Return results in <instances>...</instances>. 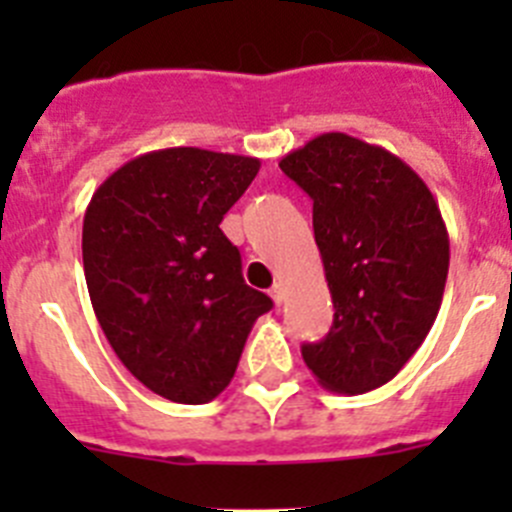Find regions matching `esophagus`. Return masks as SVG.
Wrapping results in <instances>:
<instances>
[{
    "mask_svg": "<svg viewBox=\"0 0 512 512\" xmlns=\"http://www.w3.org/2000/svg\"><path fill=\"white\" fill-rule=\"evenodd\" d=\"M269 292H271V300L277 302V305H282V302H284V284L282 282H274V287H271Z\"/></svg>",
    "mask_w": 512,
    "mask_h": 512,
    "instance_id": "1",
    "label": "esophagus"
}]
</instances>
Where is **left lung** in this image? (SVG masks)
<instances>
[{
  "mask_svg": "<svg viewBox=\"0 0 512 512\" xmlns=\"http://www.w3.org/2000/svg\"><path fill=\"white\" fill-rule=\"evenodd\" d=\"M279 169L312 200L333 325L302 359L325 390L364 395L390 382L433 328L449 274L436 197L402 158L323 133Z\"/></svg>",
  "mask_w": 512,
  "mask_h": 512,
  "instance_id": "1",
  "label": "left lung"
}]
</instances>
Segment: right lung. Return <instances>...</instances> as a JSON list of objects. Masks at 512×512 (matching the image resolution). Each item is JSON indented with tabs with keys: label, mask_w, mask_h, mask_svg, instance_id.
Listing matches in <instances>:
<instances>
[{
	"label": "right lung",
	"mask_w": 512,
	"mask_h": 512,
	"mask_svg": "<svg viewBox=\"0 0 512 512\" xmlns=\"http://www.w3.org/2000/svg\"><path fill=\"white\" fill-rule=\"evenodd\" d=\"M259 169V158L235 153L151 151L107 176L84 212L94 315L128 372L171 402L215 400L271 310L220 230Z\"/></svg>",
	"instance_id": "right-lung-1"
}]
</instances>
